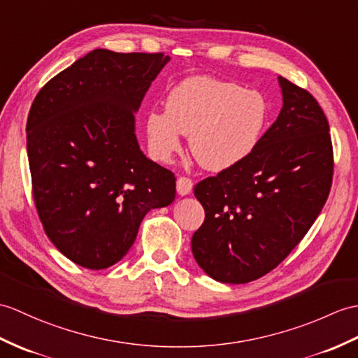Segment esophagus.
I'll list each match as a JSON object with an SVG mask.
<instances>
[{"label": "esophagus", "mask_w": 358, "mask_h": 358, "mask_svg": "<svg viewBox=\"0 0 358 358\" xmlns=\"http://www.w3.org/2000/svg\"><path fill=\"white\" fill-rule=\"evenodd\" d=\"M192 187H194V182L190 178H187V177L177 178V192L180 195H189L190 192H192Z\"/></svg>", "instance_id": "obj_1"}]
</instances>
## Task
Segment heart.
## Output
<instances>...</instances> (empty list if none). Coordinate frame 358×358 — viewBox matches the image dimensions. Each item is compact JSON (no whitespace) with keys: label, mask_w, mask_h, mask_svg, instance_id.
Segmentation results:
<instances>
[{"label":"heart","mask_w":358,"mask_h":358,"mask_svg":"<svg viewBox=\"0 0 358 358\" xmlns=\"http://www.w3.org/2000/svg\"><path fill=\"white\" fill-rule=\"evenodd\" d=\"M268 119V103L255 90L209 76H192L173 87L164 111L146 115L149 152L168 163L189 136V149L207 171L220 172L250 155Z\"/></svg>","instance_id":"1"}]
</instances>
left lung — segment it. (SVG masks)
Returning a JSON list of instances; mask_svg holds the SVG:
<instances>
[{
  "mask_svg": "<svg viewBox=\"0 0 358 358\" xmlns=\"http://www.w3.org/2000/svg\"><path fill=\"white\" fill-rule=\"evenodd\" d=\"M282 110L255 151L194 194L204 207L192 253L209 276L247 284L285 259L319 217L334 157L325 113L308 91L279 76Z\"/></svg>",
  "mask_w": 358,
  "mask_h": 358,
  "instance_id": "obj_1",
  "label": "left lung"
}]
</instances>
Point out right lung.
Instances as JSON below:
<instances>
[{
  "label": "right lung",
  "instance_id": "obj_1",
  "mask_svg": "<svg viewBox=\"0 0 358 358\" xmlns=\"http://www.w3.org/2000/svg\"><path fill=\"white\" fill-rule=\"evenodd\" d=\"M164 53L97 48L41 88L27 117L33 199L50 241L90 270L119 262L141 220L176 199V177L149 160L136 115Z\"/></svg>",
  "mask_w": 358,
  "mask_h": 358
}]
</instances>
